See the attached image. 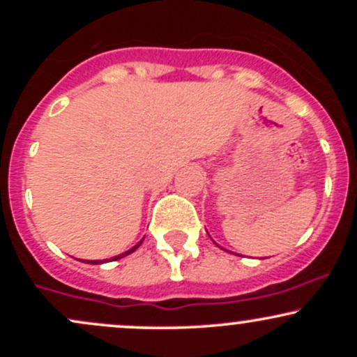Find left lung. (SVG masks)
<instances>
[{"label":"left lung","mask_w":357,"mask_h":357,"mask_svg":"<svg viewBox=\"0 0 357 357\" xmlns=\"http://www.w3.org/2000/svg\"><path fill=\"white\" fill-rule=\"evenodd\" d=\"M218 247H220V245H218Z\"/></svg>","instance_id":"8db88e82"}]
</instances>
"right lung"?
I'll return each instance as SVG.
<instances>
[{
    "instance_id": "right-lung-1",
    "label": "right lung",
    "mask_w": 357,
    "mask_h": 357,
    "mask_svg": "<svg viewBox=\"0 0 357 357\" xmlns=\"http://www.w3.org/2000/svg\"><path fill=\"white\" fill-rule=\"evenodd\" d=\"M144 240V238H142ZM142 240L139 241L137 245H134L132 248L130 250H127V252H124V253H121V255H116V257H112V258H105V260H85V264H92V265H100V264H105V261H114V260H119V258H122V257H126V255H129V253H132L134 250H137L139 248V245L142 243Z\"/></svg>"
}]
</instances>
